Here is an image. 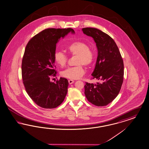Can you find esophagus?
I'll return each mask as SVG.
<instances>
[{
  "mask_svg": "<svg viewBox=\"0 0 149 149\" xmlns=\"http://www.w3.org/2000/svg\"><path fill=\"white\" fill-rule=\"evenodd\" d=\"M68 82H69V84H72L74 83V81L73 80H68Z\"/></svg>",
  "mask_w": 149,
  "mask_h": 149,
  "instance_id": "1",
  "label": "esophagus"
}]
</instances>
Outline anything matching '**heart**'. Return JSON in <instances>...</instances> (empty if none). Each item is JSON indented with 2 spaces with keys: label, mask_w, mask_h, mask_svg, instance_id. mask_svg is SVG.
<instances>
[{
  "label": "heart",
  "mask_w": 149,
  "mask_h": 149,
  "mask_svg": "<svg viewBox=\"0 0 149 149\" xmlns=\"http://www.w3.org/2000/svg\"><path fill=\"white\" fill-rule=\"evenodd\" d=\"M68 51L72 55H77L76 64L78 65L68 68L61 72L63 77L69 79H78L85 74L83 66L91 65L94 59V55L88 44L83 42H75L68 47ZM55 63L60 66L65 65L68 61V56L61 51H56L54 55Z\"/></svg>",
  "instance_id": "obj_1"
}]
</instances>
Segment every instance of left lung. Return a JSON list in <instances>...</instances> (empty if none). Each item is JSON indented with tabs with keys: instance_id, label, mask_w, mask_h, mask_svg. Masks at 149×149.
Wrapping results in <instances>:
<instances>
[{
	"instance_id": "left-lung-1",
	"label": "left lung",
	"mask_w": 149,
	"mask_h": 149,
	"mask_svg": "<svg viewBox=\"0 0 149 149\" xmlns=\"http://www.w3.org/2000/svg\"><path fill=\"white\" fill-rule=\"evenodd\" d=\"M84 34L95 42L97 57L91 75L100 81L86 83L85 95L88 100L97 107L106 106L118 95L123 83L124 63L118 47L107 34L93 28L82 29Z\"/></svg>"
}]
</instances>
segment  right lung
<instances>
[{"instance_id": "add662e5", "label": "right lung", "mask_w": 149, "mask_h": 149, "mask_svg": "<svg viewBox=\"0 0 149 149\" xmlns=\"http://www.w3.org/2000/svg\"><path fill=\"white\" fill-rule=\"evenodd\" d=\"M70 32L75 34L72 28L47 29L31 38L26 46L22 64L23 84L30 98L42 108L58 107L66 95L68 80L60 77L54 83L50 77L56 73L54 59L56 44Z\"/></svg>"}]
</instances>
